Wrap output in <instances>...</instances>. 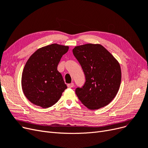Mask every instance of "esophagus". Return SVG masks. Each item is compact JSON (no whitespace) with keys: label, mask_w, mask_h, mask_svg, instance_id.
I'll use <instances>...</instances> for the list:
<instances>
[{"label":"esophagus","mask_w":148,"mask_h":148,"mask_svg":"<svg viewBox=\"0 0 148 148\" xmlns=\"http://www.w3.org/2000/svg\"><path fill=\"white\" fill-rule=\"evenodd\" d=\"M74 87V83H73V82L68 84V88H72V87Z\"/></svg>","instance_id":"34e87169"}]
</instances>
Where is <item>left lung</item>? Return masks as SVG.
I'll return each mask as SVG.
<instances>
[{
	"mask_svg": "<svg viewBox=\"0 0 148 148\" xmlns=\"http://www.w3.org/2000/svg\"><path fill=\"white\" fill-rule=\"evenodd\" d=\"M73 54L80 64L86 82L75 93L84 106L95 110L110 103L121 83L120 64L101 44H87L75 47Z\"/></svg>",
	"mask_w": 148,
	"mask_h": 148,
	"instance_id": "obj_1",
	"label": "left lung"
}]
</instances>
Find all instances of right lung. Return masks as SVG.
Here are the masks:
<instances>
[{
	"mask_svg": "<svg viewBox=\"0 0 148 148\" xmlns=\"http://www.w3.org/2000/svg\"><path fill=\"white\" fill-rule=\"evenodd\" d=\"M69 46L53 44L37 50L24 67L21 87L26 98L35 105L48 108L61 98L67 86L57 70Z\"/></svg>",
	"mask_w": 148,
	"mask_h": 148,
	"instance_id": "add662e5",
	"label": "right lung"
}]
</instances>
